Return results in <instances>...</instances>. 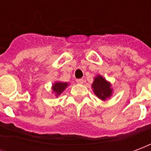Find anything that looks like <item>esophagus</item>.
Listing matches in <instances>:
<instances>
[{
	"label": "esophagus",
	"mask_w": 151,
	"mask_h": 151,
	"mask_svg": "<svg viewBox=\"0 0 151 151\" xmlns=\"http://www.w3.org/2000/svg\"><path fill=\"white\" fill-rule=\"evenodd\" d=\"M76 82L78 83H83V79H77Z\"/></svg>",
	"instance_id": "obj_1"
}]
</instances>
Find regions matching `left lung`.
<instances>
[{"mask_svg":"<svg viewBox=\"0 0 151 151\" xmlns=\"http://www.w3.org/2000/svg\"><path fill=\"white\" fill-rule=\"evenodd\" d=\"M92 87L93 88V92H95L96 95L101 100H105V99L109 98L112 94L110 83L107 82L101 76L96 77Z\"/></svg>","mask_w":151,"mask_h":151,"instance_id":"left-lung-1","label":"left lung"}]
</instances>
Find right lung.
Masks as SVG:
<instances>
[{
    "label": "right lung",
    "instance_id": "1",
    "mask_svg": "<svg viewBox=\"0 0 151 151\" xmlns=\"http://www.w3.org/2000/svg\"><path fill=\"white\" fill-rule=\"evenodd\" d=\"M68 83H61V82H57L55 83L54 85H53V91L55 92L56 95L59 96L60 93L62 92H63V90H64L67 86H68Z\"/></svg>",
    "mask_w": 151,
    "mask_h": 151
}]
</instances>
